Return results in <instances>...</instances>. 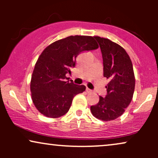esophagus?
<instances>
[{
  "label": "esophagus",
  "instance_id": "obj_1",
  "mask_svg": "<svg viewBox=\"0 0 158 158\" xmlns=\"http://www.w3.org/2000/svg\"><path fill=\"white\" fill-rule=\"evenodd\" d=\"M86 91L88 92V93H91V92H92V90H90V89H89V88H86Z\"/></svg>",
  "mask_w": 158,
  "mask_h": 158
}]
</instances>
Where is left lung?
I'll return each mask as SVG.
<instances>
[{
    "label": "left lung",
    "mask_w": 158,
    "mask_h": 158,
    "mask_svg": "<svg viewBox=\"0 0 158 158\" xmlns=\"http://www.w3.org/2000/svg\"><path fill=\"white\" fill-rule=\"evenodd\" d=\"M99 43L103 60V76L109 79L106 97L90 107L96 118L110 121L118 118L129 106L135 86L133 65L126 50L110 40L94 36Z\"/></svg>",
    "instance_id": "obj_1"
}]
</instances>
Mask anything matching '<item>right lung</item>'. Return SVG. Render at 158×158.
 I'll use <instances>...</instances> for the list:
<instances>
[{
	"label": "right lung",
	"mask_w": 158,
	"mask_h": 158,
	"mask_svg": "<svg viewBox=\"0 0 158 158\" xmlns=\"http://www.w3.org/2000/svg\"><path fill=\"white\" fill-rule=\"evenodd\" d=\"M99 48L94 37L69 36L44 49L35 65L30 82L32 99L43 115L57 118L70 109L73 97L85 90V85L69 81L76 59L81 52Z\"/></svg>",
	"instance_id": "right-lung-1"
}]
</instances>
